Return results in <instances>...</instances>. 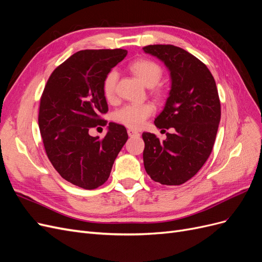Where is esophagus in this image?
<instances>
[{
    "mask_svg": "<svg viewBox=\"0 0 262 262\" xmlns=\"http://www.w3.org/2000/svg\"><path fill=\"white\" fill-rule=\"evenodd\" d=\"M128 136H129L130 138H133V137H140V133H139L137 130L128 129Z\"/></svg>",
    "mask_w": 262,
    "mask_h": 262,
    "instance_id": "34e87169",
    "label": "esophagus"
}]
</instances>
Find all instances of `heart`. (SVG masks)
<instances>
[{"label": "heart", "mask_w": 262, "mask_h": 262, "mask_svg": "<svg viewBox=\"0 0 262 262\" xmlns=\"http://www.w3.org/2000/svg\"><path fill=\"white\" fill-rule=\"evenodd\" d=\"M130 70L139 80L148 87H153L160 83L163 76V70L156 62L148 59H139L132 62ZM118 81V73L116 70H110L102 81L101 91L104 98L108 102H114L116 99V87ZM156 97H160L162 91L156 89L154 91ZM154 113L153 105L148 102L143 104H128L114 113V120L118 123L123 124L128 128L139 129L144 124L146 119L149 118Z\"/></svg>", "instance_id": "1"}]
</instances>
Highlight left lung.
I'll use <instances>...</instances> for the list:
<instances>
[{
	"instance_id": "1",
	"label": "left lung",
	"mask_w": 262,
	"mask_h": 262,
	"mask_svg": "<svg viewBox=\"0 0 262 262\" xmlns=\"http://www.w3.org/2000/svg\"><path fill=\"white\" fill-rule=\"evenodd\" d=\"M170 71L171 90L161 115L158 129H173L160 141L143 132V162L147 175L166 186L185 184L209 158L221 120V102L215 81L202 61L172 45L143 47Z\"/></svg>"
}]
</instances>
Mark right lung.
<instances>
[{
  "instance_id": "right-lung-1",
  "label": "right lung",
  "mask_w": 262,
  "mask_h": 262,
  "mask_svg": "<svg viewBox=\"0 0 262 262\" xmlns=\"http://www.w3.org/2000/svg\"><path fill=\"white\" fill-rule=\"evenodd\" d=\"M126 53L123 49L74 53L55 68L40 97L38 124L46 154L63 179L83 189L105 184L128 140L124 126L114 122L102 139L89 133L107 124L102 81Z\"/></svg>"
}]
</instances>
